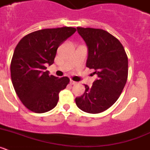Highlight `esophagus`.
I'll use <instances>...</instances> for the list:
<instances>
[{"instance_id": "esophagus-1", "label": "esophagus", "mask_w": 150, "mask_h": 150, "mask_svg": "<svg viewBox=\"0 0 150 150\" xmlns=\"http://www.w3.org/2000/svg\"><path fill=\"white\" fill-rule=\"evenodd\" d=\"M70 83H71V85H76V84H77V82H75V81H73V80H71Z\"/></svg>"}]
</instances>
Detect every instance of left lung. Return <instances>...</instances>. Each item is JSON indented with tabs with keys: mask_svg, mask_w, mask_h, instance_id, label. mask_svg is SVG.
Wrapping results in <instances>:
<instances>
[{
	"mask_svg": "<svg viewBox=\"0 0 150 150\" xmlns=\"http://www.w3.org/2000/svg\"><path fill=\"white\" fill-rule=\"evenodd\" d=\"M88 47L86 67L98 79L85 85L83 95L75 99L79 109L88 113L106 110L117 100L128 79V57L120 40L102 29L77 27Z\"/></svg>",
	"mask_w": 150,
	"mask_h": 150,
	"instance_id": "8db88e82",
	"label": "left lung"
}]
</instances>
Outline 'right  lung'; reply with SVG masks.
<instances>
[{"label":"right lung","mask_w":150,"mask_h":150,"mask_svg":"<svg viewBox=\"0 0 150 150\" xmlns=\"http://www.w3.org/2000/svg\"><path fill=\"white\" fill-rule=\"evenodd\" d=\"M76 30L72 27L39 30L25 36L17 44L10 64L12 83L30 111L43 113L57 105L59 92L70 79L50 75L46 66L54 63L57 49Z\"/></svg>","instance_id":"1"}]
</instances>
